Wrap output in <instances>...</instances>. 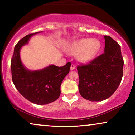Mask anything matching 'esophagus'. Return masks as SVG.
Returning a JSON list of instances; mask_svg holds the SVG:
<instances>
[{"label":"esophagus","mask_w":135,"mask_h":135,"mask_svg":"<svg viewBox=\"0 0 135 135\" xmlns=\"http://www.w3.org/2000/svg\"><path fill=\"white\" fill-rule=\"evenodd\" d=\"M75 68H76L75 65L73 64H72L71 65V70H74V69H75Z\"/></svg>","instance_id":"obj_1"}]
</instances>
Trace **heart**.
Here are the masks:
<instances>
[{
	"label": "heart",
	"instance_id": "b5f03b06",
	"mask_svg": "<svg viewBox=\"0 0 135 135\" xmlns=\"http://www.w3.org/2000/svg\"><path fill=\"white\" fill-rule=\"evenodd\" d=\"M101 44L98 40L83 38L73 44L69 49L71 55H78L81 62L86 63L92 60L100 49Z\"/></svg>",
	"mask_w": 135,
	"mask_h": 135
}]
</instances>
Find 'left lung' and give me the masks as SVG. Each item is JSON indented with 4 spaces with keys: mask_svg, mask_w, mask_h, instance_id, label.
<instances>
[{
    "mask_svg": "<svg viewBox=\"0 0 135 135\" xmlns=\"http://www.w3.org/2000/svg\"><path fill=\"white\" fill-rule=\"evenodd\" d=\"M104 52L88 64L78 65L80 95L90 101H102L115 92L123 75L124 60L121 47L105 35Z\"/></svg>",
    "mask_w": 135,
    "mask_h": 135,
    "instance_id": "left-lung-1",
    "label": "left lung"
}]
</instances>
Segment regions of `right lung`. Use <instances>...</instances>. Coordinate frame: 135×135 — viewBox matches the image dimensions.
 <instances>
[{
    "label": "right lung",
    "mask_w": 135,
    "mask_h": 135,
    "mask_svg": "<svg viewBox=\"0 0 135 135\" xmlns=\"http://www.w3.org/2000/svg\"><path fill=\"white\" fill-rule=\"evenodd\" d=\"M40 32L27 35L16 45L11 59L12 80L21 94L30 102L44 105L56 100L61 94V85L71 68V62L62 67L50 65L40 71L25 69L20 59V50L30 38Z\"/></svg>",
    "instance_id": "obj_1"
}]
</instances>
